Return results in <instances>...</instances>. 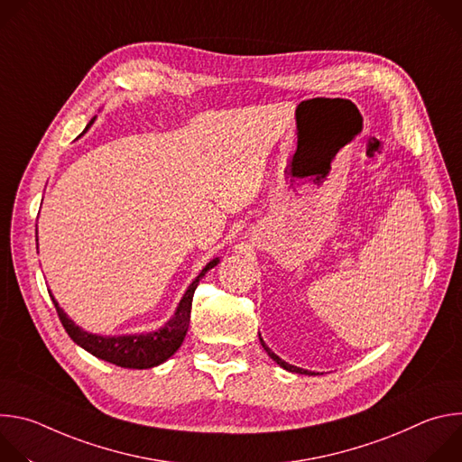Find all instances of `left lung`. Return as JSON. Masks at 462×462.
Instances as JSON below:
<instances>
[{
	"mask_svg": "<svg viewBox=\"0 0 462 462\" xmlns=\"http://www.w3.org/2000/svg\"><path fill=\"white\" fill-rule=\"evenodd\" d=\"M259 342H261V346H263V349L267 351V355L280 365V367H283L285 371H291V373H298V374H309V376H312V374H316L314 371H309V369H301V367H296V365H292V364H287L285 360H282L274 351H271L269 347H267V344L263 342V338H261V335H259Z\"/></svg>",
	"mask_w": 462,
	"mask_h": 462,
	"instance_id": "obj_1",
	"label": "left lung"
}]
</instances>
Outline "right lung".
<instances>
[{
	"mask_svg": "<svg viewBox=\"0 0 462 462\" xmlns=\"http://www.w3.org/2000/svg\"><path fill=\"white\" fill-rule=\"evenodd\" d=\"M95 120V118H93ZM93 120L88 124L86 131L91 127ZM84 131V134H86ZM36 241H38V230H36ZM221 259L214 257L210 263H207V267L199 273L189 287L186 289L184 296L180 298L173 316L161 327L157 331L152 333H141V335H122V337H102V335H93L89 331H84L82 327H79L68 314L63 312V309L58 305L54 300L52 292L49 291V296L56 307V312L60 316V321L63 325L65 331L71 337V340L91 353L93 356L115 364L118 367L125 369H150L155 365L164 364L170 356L177 353L180 344L184 342V337L188 333V325H189V312H191V300L193 292L199 285V280L214 269Z\"/></svg>",
	"mask_w": 462,
	"mask_h": 462,
	"instance_id": "right-lung-1",
	"label": "right lung"
}]
</instances>
